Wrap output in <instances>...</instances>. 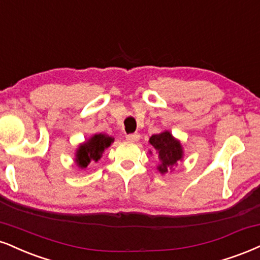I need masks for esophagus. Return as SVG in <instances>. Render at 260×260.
<instances>
[{
	"label": "esophagus",
	"instance_id": "1",
	"mask_svg": "<svg viewBox=\"0 0 260 260\" xmlns=\"http://www.w3.org/2000/svg\"><path fill=\"white\" fill-rule=\"evenodd\" d=\"M139 133H132V134H127L126 139L128 142H137L139 139Z\"/></svg>",
	"mask_w": 260,
	"mask_h": 260
}]
</instances>
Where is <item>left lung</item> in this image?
Here are the masks:
<instances>
[{"label":"left lung","instance_id":"obj_1","mask_svg":"<svg viewBox=\"0 0 260 260\" xmlns=\"http://www.w3.org/2000/svg\"><path fill=\"white\" fill-rule=\"evenodd\" d=\"M149 142L158 154L160 165L157 166V170L161 174L171 171L173 166H176L177 162L181 161L183 158L184 154L180 142L174 138L168 131H165L160 134H154L150 137Z\"/></svg>","mask_w":260,"mask_h":260}]
</instances>
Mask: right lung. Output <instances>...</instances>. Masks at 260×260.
<instances>
[{
	"label": "right lung",
	"instance_id": "1",
	"mask_svg": "<svg viewBox=\"0 0 260 260\" xmlns=\"http://www.w3.org/2000/svg\"><path fill=\"white\" fill-rule=\"evenodd\" d=\"M112 142H114L112 137L103 133L94 134L87 142L81 144L79 149L76 150L75 162L81 168H86L92 161L98 162L103 156L104 150L108 149Z\"/></svg>",
	"mask_w": 260,
	"mask_h": 260
}]
</instances>
